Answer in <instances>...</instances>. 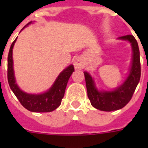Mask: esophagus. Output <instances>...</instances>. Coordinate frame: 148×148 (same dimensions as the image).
<instances>
[{
    "label": "esophagus",
    "instance_id": "1",
    "mask_svg": "<svg viewBox=\"0 0 148 148\" xmlns=\"http://www.w3.org/2000/svg\"><path fill=\"white\" fill-rule=\"evenodd\" d=\"M74 66L76 69H81L83 67L84 64L81 58H77L74 60Z\"/></svg>",
    "mask_w": 148,
    "mask_h": 148
}]
</instances>
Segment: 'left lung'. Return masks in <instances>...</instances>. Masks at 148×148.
Returning <instances> with one entry per match:
<instances>
[{
    "mask_svg": "<svg viewBox=\"0 0 148 148\" xmlns=\"http://www.w3.org/2000/svg\"><path fill=\"white\" fill-rule=\"evenodd\" d=\"M121 40H127L131 43L133 49V60L129 76L121 87L113 91L100 92L95 88L92 77L87 72L84 73L88 98L94 108L103 111L119 110L124 108L132 98L134 90L140 78V51L137 40L132 35L120 37Z\"/></svg>",
    "mask_w": 148,
    "mask_h": 148,
    "instance_id": "left-lung-1",
    "label": "left lung"
}]
</instances>
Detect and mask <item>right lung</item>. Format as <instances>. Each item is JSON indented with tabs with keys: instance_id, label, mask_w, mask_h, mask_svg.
I'll list each match as a JSON object with an SVG mask.
<instances>
[{
	"instance_id": "add662e5",
	"label": "right lung",
	"mask_w": 148,
	"mask_h": 148,
	"mask_svg": "<svg viewBox=\"0 0 148 148\" xmlns=\"http://www.w3.org/2000/svg\"><path fill=\"white\" fill-rule=\"evenodd\" d=\"M31 23V22H30ZM29 23V24H30ZM26 27V26H25ZM15 39L9 50L8 57V81L10 89L18 99L20 103L27 110L33 112H51L60 106L61 100L64 95L67 82L72 73L74 71L73 65H70L58 76L53 85L48 91L40 95H29L19 89L15 83L14 70H13L12 50Z\"/></svg>"
}]
</instances>
